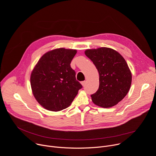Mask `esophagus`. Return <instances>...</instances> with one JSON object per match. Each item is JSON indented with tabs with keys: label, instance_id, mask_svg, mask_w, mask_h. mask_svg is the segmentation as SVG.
I'll return each mask as SVG.
<instances>
[{
	"label": "esophagus",
	"instance_id": "obj_1",
	"mask_svg": "<svg viewBox=\"0 0 156 156\" xmlns=\"http://www.w3.org/2000/svg\"><path fill=\"white\" fill-rule=\"evenodd\" d=\"M81 84L82 85V86H85L86 84V81L84 80V81H82L81 82Z\"/></svg>",
	"mask_w": 156,
	"mask_h": 156
}]
</instances>
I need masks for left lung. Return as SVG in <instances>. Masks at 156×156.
<instances>
[{"mask_svg":"<svg viewBox=\"0 0 156 156\" xmlns=\"http://www.w3.org/2000/svg\"><path fill=\"white\" fill-rule=\"evenodd\" d=\"M85 54L99 74V87L91 95L92 102L104 108L115 105L125 98L131 85L132 74L125 59L108 47L87 49Z\"/></svg>","mask_w":156,"mask_h":156,"instance_id":"left-lung-1","label":"left lung"}]
</instances>
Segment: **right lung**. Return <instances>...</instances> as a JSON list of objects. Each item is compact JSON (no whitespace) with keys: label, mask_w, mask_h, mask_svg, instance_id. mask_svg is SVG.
Returning a JSON list of instances; mask_svg holds the SVG:
<instances>
[{"label":"right lung","mask_w":156,"mask_h":156,"mask_svg":"<svg viewBox=\"0 0 156 156\" xmlns=\"http://www.w3.org/2000/svg\"><path fill=\"white\" fill-rule=\"evenodd\" d=\"M76 53L64 48L47 52L32 71L33 95L45 109L57 112L67 108L82 87L70 65Z\"/></svg>","instance_id":"obj_1"}]
</instances>
